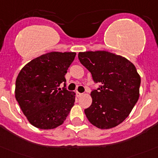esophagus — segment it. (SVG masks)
<instances>
[{
    "instance_id": "obj_1",
    "label": "esophagus",
    "mask_w": 158,
    "mask_h": 158,
    "mask_svg": "<svg viewBox=\"0 0 158 158\" xmlns=\"http://www.w3.org/2000/svg\"><path fill=\"white\" fill-rule=\"evenodd\" d=\"M82 93H80V92H78V91H76V96L77 98H80L81 96H82Z\"/></svg>"
}]
</instances>
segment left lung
Returning <instances> with one entry per match:
<instances>
[{
    "label": "left lung",
    "mask_w": 158,
    "mask_h": 158,
    "mask_svg": "<svg viewBox=\"0 0 158 158\" xmlns=\"http://www.w3.org/2000/svg\"><path fill=\"white\" fill-rule=\"evenodd\" d=\"M78 59L99 88L91 92L92 103L85 113L99 129H110L128 117L139 96L140 77L135 66L107 51L79 52Z\"/></svg>",
    "instance_id": "obj_1"
}]
</instances>
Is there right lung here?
Listing matches in <instances>:
<instances>
[{
  "mask_svg": "<svg viewBox=\"0 0 158 158\" xmlns=\"http://www.w3.org/2000/svg\"><path fill=\"white\" fill-rule=\"evenodd\" d=\"M76 52H51L32 60L19 72L15 98L34 127L51 130L65 121L74 105L75 93L67 91L65 74ZM64 83V87L59 88Z\"/></svg>",
  "mask_w": 158,
  "mask_h": 158,
  "instance_id": "1",
  "label": "right lung"
}]
</instances>
